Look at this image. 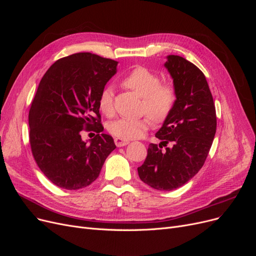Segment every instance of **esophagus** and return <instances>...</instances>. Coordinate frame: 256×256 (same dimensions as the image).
<instances>
[{
	"mask_svg": "<svg viewBox=\"0 0 256 256\" xmlns=\"http://www.w3.org/2000/svg\"><path fill=\"white\" fill-rule=\"evenodd\" d=\"M114 142L116 144L117 147H121V146H126L130 143L128 140H124V139H119V138H115L114 139Z\"/></svg>",
	"mask_w": 256,
	"mask_h": 256,
	"instance_id": "esophagus-1",
	"label": "esophagus"
}]
</instances>
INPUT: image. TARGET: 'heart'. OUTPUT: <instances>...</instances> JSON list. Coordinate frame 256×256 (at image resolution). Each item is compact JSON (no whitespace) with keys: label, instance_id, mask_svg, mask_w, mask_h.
I'll use <instances>...</instances> for the list:
<instances>
[{"label":"heart","instance_id":"obj_1","mask_svg":"<svg viewBox=\"0 0 256 256\" xmlns=\"http://www.w3.org/2000/svg\"><path fill=\"white\" fill-rule=\"evenodd\" d=\"M160 74L146 68L136 67L121 80L128 89L142 98L141 111L146 113L139 119L119 118L108 124L106 128L111 135L124 140H132L142 137L152 126V118L160 122L172 112L176 104V89L171 83H160ZM98 108L106 116H112L115 112L113 104V90L106 87L100 94Z\"/></svg>","mask_w":256,"mask_h":256}]
</instances>
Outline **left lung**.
<instances>
[{"instance_id": "left-lung-1", "label": "left lung", "mask_w": 256, "mask_h": 256, "mask_svg": "<svg viewBox=\"0 0 256 256\" xmlns=\"http://www.w3.org/2000/svg\"><path fill=\"white\" fill-rule=\"evenodd\" d=\"M164 66L176 89L178 100L150 143L138 167L140 180L160 191H172L189 182L202 168L216 134L217 117L206 78L197 66L180 56L169 55ZM174 143L171 149L163 146Z\"/></svg>"}]
</instances>
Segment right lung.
Wrapping results in <instances>:
<instances>
[{
    "label": "right lung",
    "instance_id": "add662e5",
    "mask_svg": "<svg viewBox=\"0 0 256 256\" xmlns=\"http://www.w3.org/2000/svg\"><path fill=\"white\" fill-rule=\"evenodd\" d=\"M117 64L78 52L57 60L40 80L29 112L31 150L39 169L62 189L92 184L116 148L113 138L102 132L98 98ZM84 129L98 134L84 142Z\"/></svg>",
    "mask_w": 256,
    "mask_h": 256
}]
</instances>
